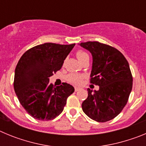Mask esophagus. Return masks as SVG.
Listing matches in <instances>:
<instances>
[{
	"instance_id": "34e87169",
	"label": "esophagus",
	"mask_w": 146,
	"mask_h": 146,
	"mask_svg": "<svg viewBox=\"0 0 146 146\" xmlns=\"http://www.w3.org/2000/svg\"><path fill=\"white\" fill-rule=\"evenodd\" d=\"M80 88H79V87L74 88V91H80Z\"/></svg>"
}]
</instances>
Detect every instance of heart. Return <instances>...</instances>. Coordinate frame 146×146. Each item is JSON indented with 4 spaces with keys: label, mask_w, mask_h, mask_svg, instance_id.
Listing matches in <instances>:
<instances>
[{
    "label": "heart",
    "mask_w": 146,
    "mask_h": 146,
    "mask_svg": "<svg viewBox=\"0 0 146 146\" xmlns=\"http://www.w3.org/2000/svg\"><path fill=\"white\" fill-rule=\"evenodd\" d=\"M76 55H77V58L80 61H81L82 59H84L85 58L88 56V55L83 50H78L76 52ZM82 76L79 75V74H70L67 76V80L70 82L71 83H73V84H80L82 82Z\"/></svg>",
    "instance_id": "b5f03b06"
}]
</instances>
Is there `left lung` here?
<instances>
[{
    "mask_svg": "<svg viewBox=\"0 0 146 146\" xmlns=\"http://www.w3.org/2000/svg\"><path fill=\"white\" fill-rule=\"evenodd\" d=\"M93 58L91 83L98 91L88 88L82 110L98 122H106L118 115L128 102L132 88V75L123 55L115 47L98 42L79 44Z\"/></svg>",
    "mask_w": 146,
    "mask_h": 146,
    "instance_id": "1",
    "label": "left lung"
}]
</instances>
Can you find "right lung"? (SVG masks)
Wrapping results in <instances>:
<instances>
[{"mask_svg": "<svg viewBox=\"0 0 146 146\" xmlns=\"http://www.w3.org/2000/svg\"><path fill=\"white\" fill-rule=\"evenodd\" d=\"M75 44L44 43L32 47L22 55L15 72L14 88L27 113L40 121H49L64 110L74 87L66 82L55 87L50 77L61 69Z\"/></svg>", "mask_w": 146, "mask_h": 146, "instance_id": "right-lung-1", "label": "right lung"}]
</instances>
